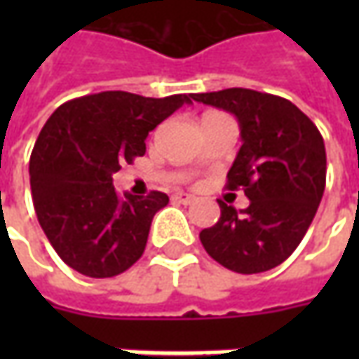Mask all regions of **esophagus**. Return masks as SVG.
Here are the masks:
<instances>
[{"instance_id": "1", "label": "esophagus", "mask_w": 359, "mask_h": 359, "mask_svg": "<svg viewBox=\"0 0 359 359\" xmlns=\"http://www.w3.org/2000/svg\"><path fill=\"white\" fill-rule=\"evenodd\" d=\"M172 200L177 201V203H184V205H189V203L196 201V198H194L191 194H182V191H180V194H173Z\"/></svg>"}]
</instances>
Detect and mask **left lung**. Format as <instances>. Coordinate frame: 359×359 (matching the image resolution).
Masks as SVG:
<instances>
[{
  "instance_id": "8db88e82",
  "label": "left lung",
  "mask_w": 359,
  "mask_h": 359,
  "mask_svg": "<svg viewBox=\"0 0 359 359\" xmlns=\"http://www.w3.org/2000/svg\"><path fill=\"white\" fill-rule=\"evenodd\" d=\"M191 100L233 114L241 147L228 172V189L243 187L250 205L224 201L212 228L201 229L205 252L224 268L259 273L294 254L318 212L325 187L324 137L290 100L229 88L191 93Z\"/></svg>"
}]
</instances>
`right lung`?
<instances>
[{"label":"right lung","instance_id":"right-lung-1","mask_svg":"<svg viewBox=\"0 0 359 359\" xmlns=\"http://www.w3.org/2000/svg\"><path fill=\"white\" fill-rule=\"evenodd\" d=\"M191 95L144 97L102 91L60 105L34 145L29 184L39 226L63 262L90 278H114L145 250L161 191L119 196L114 173L145 154V137Z\"/></svg>","mask_w":359,"mask_h":359}]
</instances>
